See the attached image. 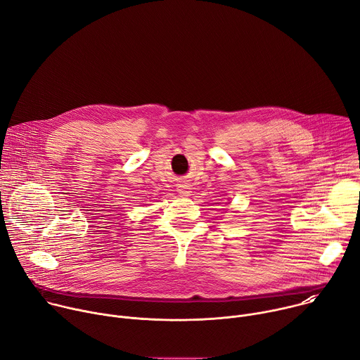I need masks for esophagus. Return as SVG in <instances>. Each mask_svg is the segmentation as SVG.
Here are the masks:
<instances>
[{
    "label": "esophagus",
    "instance_id": "obj_1",
    "mask_svg": "<svg viewBox=\"0 0 360 360\" xmlns=\"http://www.w3.org/2000/svg\"><path fill=\"white\" fill-rule=\"evenodd\" d=\"M178 192L182 195V196H188L191 195V185L188 182H181L178 185Z\"/></svg>",
    "mask_w": 360,
    "mask_h": 360
}]
</instances>
